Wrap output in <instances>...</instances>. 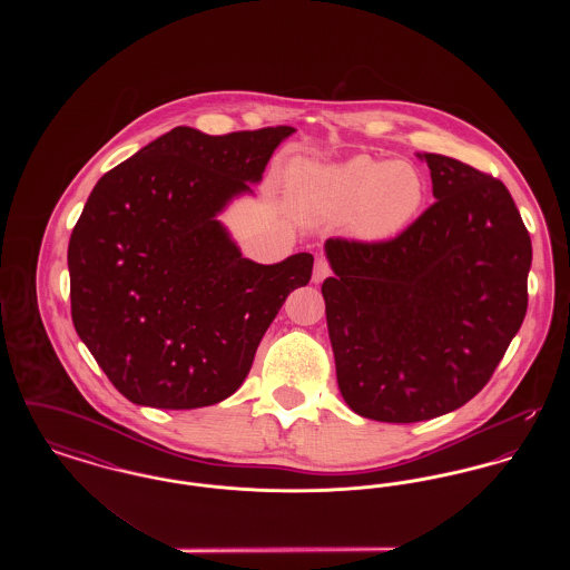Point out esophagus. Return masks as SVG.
<instances>
[{
	"mask_svg": "<svg viewBox=\"0 0 570 570\" xmlns=\"http://www.w3.org/2000/svg\"><path fill=\"white\" fill-rule=\"evenodd\" d=\"M328 275H331L328 263H326L325 258H318L316 265H314V272H312V282H314V284H321Z\"/></svg>",
	"mask_w": 570,
	"mask_h": 570,
	"instance_id": "1",
	"label": "esophagus"
}]
</instances>
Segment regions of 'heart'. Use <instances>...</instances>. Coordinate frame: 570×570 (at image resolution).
<instances>
[{
    "label": "heart",
    "mask_w": 570,
    "mask_h": 570,
    "mask_svg": "<svg viewBox=\"0 0 570 570\" xmlns=\"http://www.w3.org/2000/svg\"><path fill=\"white\" fill-rule=\"evenodd\" d=\"M288 186L298 216L307 222L348 217L361 242H389L421 216L428 181L416 164L354 156L344 163L301 160L288 168Z\"/></svg>",
    "instance_id": "b5f03b06"
}]
</instances>
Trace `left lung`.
<instances>
[{"label": "left lung", "mask_w": 570, "mask_h": 570, "mask_svg": "<svg viewBox=\"0 0 570 570\" xmlns=\"http://www.w3.org/2000/svg\"><path fill=\"white\" fill-rule=\"evenodd\" d=\"M438 198L384 244L328 239L323 282L337 386L358 416L419 423L470 402L528 309L532 242L502 181L440 154Z\"/></svg>", "instance_id": "8db88e82"}]
</instances>
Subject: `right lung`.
Returning <instances> with one entry per match:
<instances>
[{
    "label": "right lung",
    "mask_w": 570,
    "mask_h": 570,
    "mask_svg": "<svg viewBox=\"0 0 570 570\" xmlns=\"http://www.w3.org/2000/svg\"><path fill=\"white\" fill-rule=\"evenodd\" d=\"M291 126L209 136L179 126L109 170L68 245L72 323L115 389L138 406L191 410L230 397L314 256L261 265L217 219Z\"/></svg>",
    "instance_id": "obj_1"
}]
</instances>
